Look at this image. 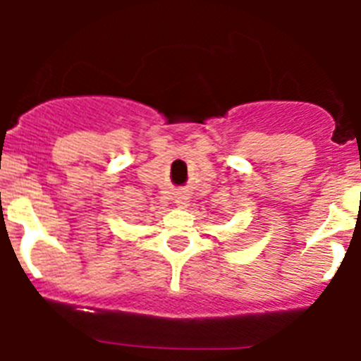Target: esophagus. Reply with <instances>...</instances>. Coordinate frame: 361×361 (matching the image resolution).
I'll return each mask as SVG.
<instances>
[{"instance_id": "34e87169", "label": "esophagus", "mask_w": 361, "mask_h": 361, "mask_svg": "<svg viewBox=\"0 0 361 361\" xmlns=\"http://www.w3.org/2000/svg\"><path fill=\"white\" fill-rule=\"evenodd\" d=\"M178 204H180V206H186V199H180V197H178V200H177Z\"/></svg>"}]
</instances>
